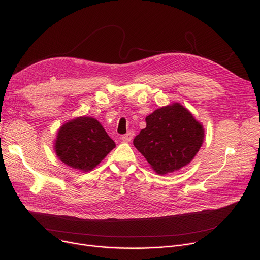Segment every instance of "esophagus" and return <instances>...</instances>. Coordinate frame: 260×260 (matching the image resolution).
Returning <instances> with one entry per match:
<instances>
[{"label":"esophagus","instance_id":"obj_1","mask_svg":"<svg viewBox=\"0 0 260 260\" xmlns=\"http://www.w3.org/2000/svg\"><path fill=\"white\" fill-rule=\"evenodd\" d=\"M133 137H134V133L133 132H128L127 134H125V135H123L122 137H121V139H122V141L123 142H131V140L133 139Z\"/></svg>","mask_w":260,"mask_h":260}]
</instances>
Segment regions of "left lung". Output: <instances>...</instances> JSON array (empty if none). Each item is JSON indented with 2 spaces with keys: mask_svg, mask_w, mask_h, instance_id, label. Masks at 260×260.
<instances>
[{
  "mask_svg": "<svg viewBox=\"0 0 260 260\" xmlns=\"http://www.w3.org/2000/svg\"><path fill=\"white\" fill-rule=\"evenodd\" d=\"M146 127L134 145L159 175L179 171L194 159L204 139V128L178 102L162 106L145 118Z\"/></svg>",
  "mask_w": 260,
  "mask_h": 260,
  "instance_id": "obj_1",
  "label": "left lung"
}]
</instances>
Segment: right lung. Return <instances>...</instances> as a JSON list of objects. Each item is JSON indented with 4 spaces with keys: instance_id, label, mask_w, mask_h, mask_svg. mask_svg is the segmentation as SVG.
<instances>
[{
    "instance_id": "add662e5",
    "label": "right lung",
    "mask_w": 260,
    "mask_h": 260,
    "mask_svg": "<svg viewBox=\"0 0 260 260\" xmlns=\"http://www.w3.org/2000/svg\"><path fill=\"white\" fill-rule=\"evenodd\" d=\"M115 146L114 140L97 119L83 116L65 122L59 128L53 149L66 166L89 172Z\"/></svg>"
}]
</instances>
